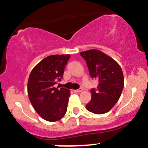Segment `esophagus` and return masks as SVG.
I'll use <instances>...</instances> for the list:
<instances>
[{"mask_svg": "<svg viewBox=\"0 0 148 148\" xmlns=\"http://www.w3.org/2000/svg\"><path fill=\"white\" fill-rule=\"evenodd\" d=\"M73 91L75 92H81L83 91V90H82V88H80V89H77V90H74Z\"/></svg>", "mask_w": 148, "mask_h": 148, "instance_id": "1", "label": "esophagus"}]
</instances>
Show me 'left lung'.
<instances>
[{"label": "left lung", "instance_id": "8db88e82", "mask_svg": "<svg viewBox=\"0 0 148 148\" xmlns=\"http://www.w3.org/2000/svg\"><path fill=\"white\" fill-rule=\"evenodd\" d=\"M92 78L98 80L97 88L92 89V99L87 110L95 114L109 112L118 101L124 85L122 70L116 61L97 49L80 52Z\"/></svg>", "mask_w": 148, "mask_h": 148}]
</instances>
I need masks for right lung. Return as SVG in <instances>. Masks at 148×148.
<instances>
[{
  "instance_id": "add662e5",
  "label": "right lung",
  "mask_w": 148,
  "mask_h": 148,
  "mask_svg": "<svg viewBox=\"0 0 148 148\" xmlns=\"http://www.w3.org/2000/svg\"><path fill=\"white\" fill-rule=\"evenodd\" d=\"M67 55H52L44 58L32 69L27 82L30 102L39 115L53 122L64 116L67 111L71 91L54 87L61 81L70 58Z\"/></svg>"
}]
</instances>
